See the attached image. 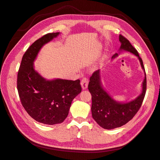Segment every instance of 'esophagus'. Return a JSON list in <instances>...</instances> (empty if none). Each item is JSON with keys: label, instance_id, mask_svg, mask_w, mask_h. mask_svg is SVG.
Listing matches in <instances>:
<instances>
[{"label": "esophagus", "instance_id": "1", "mask_svg": "<svg viewBox=\"0 0 160 160\" xmlns=\"http://www.w3.org/2000/svg\"><path fill=\"white\" fill-rule=\"evenodd\" d=\"M81 87L82 88L83 90H86L88 88V80L87 78H84L82 80H81Z\"/></svg>", "mask_w": 160, "mask_h": 160}]
</instances>
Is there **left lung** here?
<instances>
[{
    "instance_id": "1",
    "label": "left lung",
    "mask_w": 160,
    "mask_h": 160,
    "mask_svg": "<svg viewBox=\"0 0 160 160\" xmlns=\"http://www.w3.org/2000/svg\"><path fill=\"white\" fill-rule=\"evenodd\" d=\"M121 46L119 52L112 57L116 59L122 51H128L138 57L141 66L145 73L140 95L134 99L126 102L118 101L105 91L101 82V71H96L90 78L88 88L92 95V116L93 119L104 129L111 130L118 128L128 122L137 113L142 105L146 92L147 79L142 61L137 51L129 41L120 35Z\"/></svg>"
}]
</instances>
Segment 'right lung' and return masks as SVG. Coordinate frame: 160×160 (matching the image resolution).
Listing matches in <instances>:
<instances>
[{"mask_svg":"<svg viewBox=\"0 0 160 160\" xmlns=\"http://www.w3.org/2000/svg\"><path fill=\"white\" fill-rule=\"evenodd\" d=\"M59 34L49 33L35 41L24 53L18 74V91L23 107L36 121L48 125L64 121L72 101L82 91L80 80H47L34 68L40 49Z\"/></svg>","mask_w":160,"mask_h":160,"instance_id":"1","label":"right lung"}]
</instances>
